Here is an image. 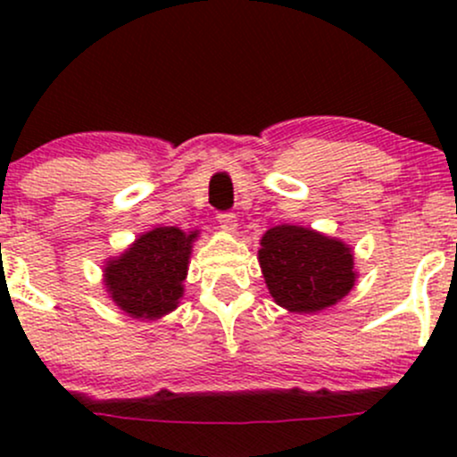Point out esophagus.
<instances>
[{
	"label": "esophagus",
	"mask_w": 457,
	"mask_h": 457,
	"mask_svg": "<svg viewBox=\"0 0 457 457\" xmlns=\"http://www.w3.org/2000/svg\"><path fill=\"white\" fill-rule=\"evenodd\" d=\"M217 221H219V228H221L223 232H228V234H234L236 228H238L234 212H219Z\"/></svg>",
	"instance_id": "34e87169"
}]
</instances>
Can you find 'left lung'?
Returning a JSON list of instances; mask_svg holds the SVG:
<instances>
[{
    "instance_id": "8db88e82",
    "label": "left lung",
    "mask_w": 457,
    "mask_h": 457,
    "mask_svg": "<svg viewBox=\"0 0 457 457\" xmlns=\"http://www.w3.org/2000/svg\"><path fill=\"white\" fill-rule=\"evenodd\" d=\"M260 245L262 275L277 305L287 312H322L353 290L354 255L342 240L301 225H277Z\"/></svg>"
}]
</instances>
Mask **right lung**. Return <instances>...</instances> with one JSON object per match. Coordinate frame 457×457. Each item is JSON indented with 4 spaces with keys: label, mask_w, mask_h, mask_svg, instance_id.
<instances>
[{
    "label": "right lung",
    "mask_w": 457,
    "mask_h": 457,
    "mask_svg": "<svg viewBox=\"0 0 457 457\" xmlns=\"http://www.w3.org/2000/svg\"><path fill=\"white\" fill-rule=\"evenodd\" d=\"M197 232L154 228L104 264L109 298L130 318L156 320L174 312L185 292L188 258Z\"/></svg>",
    "instance_id": "obj_1"
}]
</instances>
